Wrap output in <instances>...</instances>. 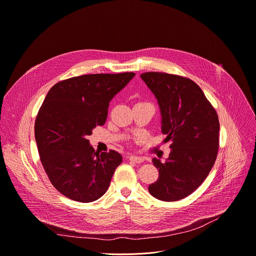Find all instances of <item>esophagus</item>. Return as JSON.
Listing matches in <instances>:
<instances>
[{
  "label": "esophagus",
  "instance_id": "obj_1",
  "mask_svg": "<svg viewBox=\"0 0 256 256\" xmlns=\"http://www.w3.org/2000/svg\"><path fill=\"white\" fill-rule=\"evenodd\" d=\"M128 159L132 162H134V164H142V162L144 161V158L140 157V156H136V155H130L128 156Z\"/></svg>",
  "mask_w": 256,
  "mask_h": 256
}]
</instances>
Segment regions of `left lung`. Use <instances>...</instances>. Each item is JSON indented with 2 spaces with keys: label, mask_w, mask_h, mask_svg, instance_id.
<instances>
[{
  "label": "left lung",
  "mask_w": 256,
  "mask_h": 256,
  "mask_svg": "<svg viewBox=\"0 0 256 256\" xmlns=\"http://www.w3.org/2000/svg\"><path fill=\"white\" fill-rule=\"evenodd\" d=\"M141 78L157 99L161 132L172 141L164 164L152 160L159 176L148 190L158 200L178 201L192 194L214 164L220 138L218 114L200 86L187 78L145 72Z\"/></svg>",
  "instance_id": "8db88e82"
}]
</instances>
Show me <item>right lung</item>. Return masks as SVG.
Returning <instances> with one entry per match:
<instances>
[{"label": "right lung", "instance_id": "obj_1", "mask_svg": "<svg viewBox=\"0 0 256 256\" xmlns=\"http://www.w3.org/2000/svg\"><path fill=\"white\" fill-rule=\"evenodd\" d=\"M134 76H76L57 82L46 96L34 124L36 142L46 174L65 197L88 203L106 193L122 156L95 151L88 136L105 124L109 102Z\"/></svg>", "mask_w": 256, "mask_h": 256}]
</instances>
